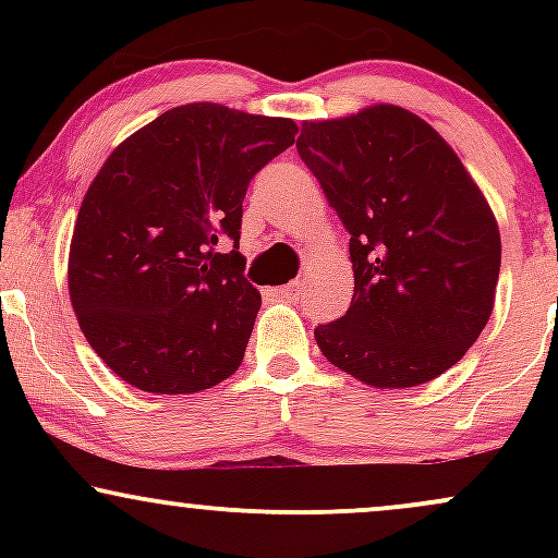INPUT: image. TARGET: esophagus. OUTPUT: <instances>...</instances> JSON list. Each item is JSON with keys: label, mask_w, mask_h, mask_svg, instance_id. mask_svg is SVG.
I'll return each mask as SVG.
<instances>
[{"label": "esophagus", "mask_w": 558, "mask_h": 558, "mask_svg": "<svg viewBox=\"0 0 558 558\" xmlns=\"http://www.w3.org/2000/svg\"><path fill=\"white\" fill-rule=\"evenodd\" d=\"M301 288H304V283H301V280H291V283L280 288V296L288 299V301H296L301 296Z\"/></svg>", "instance_id": "esophagus-1"}]
</instances>
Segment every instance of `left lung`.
I'll return each mask as SVG.
<instances>
[{
    "label": "left lung",
    "instance_id": "8db88e82",
    "mask_svg": "<svg viewBox=\"0 0 558 558\" xmlns=\"http://www.w3.org/2000/svg\"><path fill=\"white\" fill-rule=\"evenodd\" d=\"M296 149L351 233L354 299L315 330L325 360L373 388L444 375L496 304L501 233L475 178L399 105L304 120Z\"/></svg>",
    "mask_w": 558,
    "mask_h": 558
}]
</instances>
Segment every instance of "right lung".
I'll return each instance as SVG.
<instances>
[{
    "label": "right lung",
    "instance_id": "add662e5",
    "mask_svg": "<svg viewBox=\"0 0 558 558\" xmlns=\"http://www.w3.org/2000/svg\"><path fill=\"white\" fill-rule=\"evenodd\" d=\"M296 133L291 118L194 101L105 159L75 217L68 288L86 341L128 386L198 393L241 367L262 306L235 252L241 204ZM220 234L233 253L211 252Z\"/></svg>",
    "mask_w": 558,
    "mask_h": 558
}]
</instances>
